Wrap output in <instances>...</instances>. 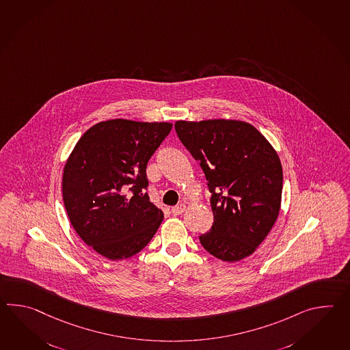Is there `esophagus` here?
<instances>
[{"mask_svg":"<svg viewBox=\"0 0 350 350\" xmlns=\"http://www.w3.org/2000/svg\"><path fill=\"white\" fill-rule=\"evenodd\" d=\"M172 213L174 215V216H179V215H182L185 211H186V204L185 203H180V204H177V206H174V207H172Z\"/></svg>","mask_w":350,"mask_h":350,"instance_id":"34e87169","label":"esophagus"}]
</instances>
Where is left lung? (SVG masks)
Returning a JSON list of instances; mask_svg holds the SVG:
<instances>
[{"mask_svg": "<svg viewBox=\"0 0 350 350\" xmlns=\"http://www.w3.org/2000/svg\"><path fill=\"white\" fill-rule=\"evenodd\" d=\"M174 128L211 192L213 224L200 236L201 245L227 262L252 255L279 216L282 167L276 150L241 120H178Z\"/></svg>", "mask_w": 350, "mask_h": 350, "instance_id": "8db88e82", "label": "left lung"}]
</instances>
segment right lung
<instances>
[{
  "mask_svg": "<svg viewBox=\"0 0 350 350\" xmlns=\"http://www.w3.org/2000/svg\"><path fill=\"white\" fill-rule=\"evenodd\" d=\"M171 129V123L100 122L71 152L62 174L64 204L74 230L101 256H134L163 221L146 192V170Z\"/></svg>",
  "mask_w": 350,
  "mask_h": 350,
  "instance_id": "add662e5",
  "label": "right lung"
}]
</instances>
